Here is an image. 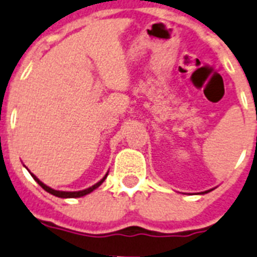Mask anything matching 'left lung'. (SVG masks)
Masks as SVG:
<instances>
[{
	"label": "left lung",
	"instance_id": "left-lung-1",
	"mask_svg": "<svg viewBox=\"0 0 257 257\" xmlns=\"http://www.w3.org/2000/svg\"><path fill=\"white\" fill-rule=\"evenodd\" d=\"M209 191H212V190H208V191H204V192H201V194H208V192Z\"/></svg>",
	"mask_w": 257,
	"mask_h": 257
}]
</instances>
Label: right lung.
<instances>
[{
	"instance_id": "add662e5",
	"label": "right lung",
	"mask_w": 257,
	"mask_h": 257,
	"mask_svg": "<svg viewBox=\"0 0 257 257\" xmlns=\"http://www.w3.org/2000/svg\"><path fill=\"white\" fill-rule=\"evenodd\" d=\"M31 175H32V178H34L35 181H36L37 183H39V185H40L41 187H43L44 190H45V191H47V192H49V194L54 195V196H57V197H63V199H69V197H82V196H84V195H87V194H91V192L93 191V190H96V188H97L98 186L101 185L102 182L105 181V178H106V177H107V173H106V174H105L104 178H102L100 182H97L96 185H93V186H92V187L85 188V190H82V191H57V190H53V188H50L49 186L44 185L43 182H41L40 179L37 178L36 175L32 174V173H31Z\"/></svg>"
}]
</instances>
